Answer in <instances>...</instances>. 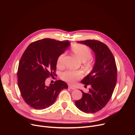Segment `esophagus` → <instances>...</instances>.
I'll list each match as a JSON object with an SVG mask.
<instances>
[{
  "instance_id": "1",
  "label": "esophagus",
  "mask_w": 135,
  "mask_h": 135,
  "mask_svg": "<svg viewBox=\"0 0 135 135\" xmlns=\"http://www.w3.org/2000/svg\"><path fill=\"white\" fill-rule=\"evenodd\" d=\"M68 88H69V89H72V90H75V88L74 86H72V85H69V86H68Z\"/></svg>"
}]
</instances>
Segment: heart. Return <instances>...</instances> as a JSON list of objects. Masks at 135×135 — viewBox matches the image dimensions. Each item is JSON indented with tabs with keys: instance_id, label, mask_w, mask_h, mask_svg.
I'll use <instances>...</instances> for the list:
<instances>
[{
	"instance_id": "1",
	"label": "heart",
	"mask_w": 135,
	"mask_h": 135,
	"mask_svg": "<svg viewBox=\"0 0 135 135\" xmlns=\"http://www.w3.org/2000/svg\"><path fill=\"white\" fill-rule=\"evenodd\" d=\"M72 51L74 55L81 61L85 62L89 60L92 56L90 49L86 45L82 44H75L72 47ZM65 54L61 55L58 58L57 65L58 67H62L63 65ZM82 76V73L79 71L67 70L61 75V78L65 81L73 83L76 80L80 79Z\"/></svg>"
}]
</instances>
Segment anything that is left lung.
<instances>
[{"label": "left lung", "instance_id": "obj_1", "mask_svg": "<svg viewBox=\"0 0 135 135\" xmlns=\"http://www.w3.org/2000/svg\"><path fill=\"white\" fill-rule=\"evenodd\" d=\"M91 48L95 54L94 66L90 73L81 81L91 86L88 93L81 90L80 100L75 102L76 107L86 113H94L107 104L114 91L117 80V68L114 56L108 47L95 40L78 41Z\"/></svg>", "mask_w": 135, "mask_h": 135}]
</instances>
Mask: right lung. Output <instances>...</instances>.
<instances>
[{"label":"right lung","mask_w":135,"mask_h":135,"mask_svg":"<svg viewBox=\"0 0 135 135\" xmlns=\"http://www.w3.org/2000/svg\"><path fill=\"white\" fill-rule=\"evenodd\" d=\"M69 45L67 40L45 38L32 42L26 49L19 62L17 83L23 100L31 107L35 109L49 107L60 91L68 88L62 80L47 86L45 80L55 75L58 58Z\"/></svg>","instance_id":"obj_1"}]
</instances>
